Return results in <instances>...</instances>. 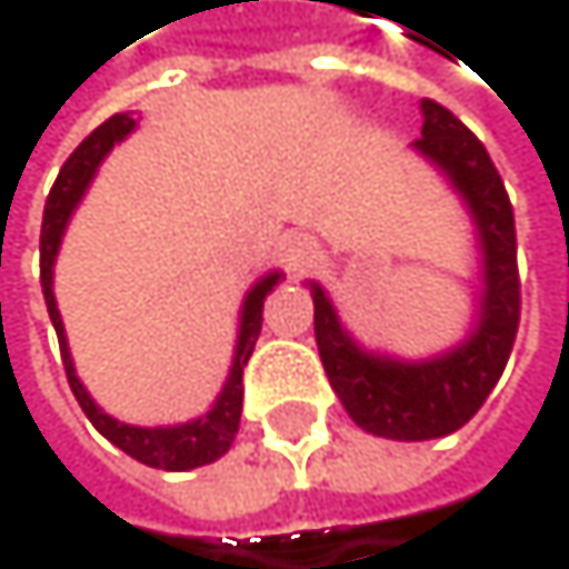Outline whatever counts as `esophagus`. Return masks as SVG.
I'll return each instance as SVG.
<instances>
[{"label":"esophagus","instance_id":"34e87169","mask_svg":"<svg viewBox=\"0 0 569 569\" xmlns=\"http://www.w3.org/2000/svg\"><path fill=\"white\" fill-rule=\"evenodd\" d=\"M278 251H281V261L291 274H305L315 261H318V241L305 231H288L281 241H278Z\"/></svg>","mask_w":569,"mask_h":569}]
</instances>
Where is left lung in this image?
<instances>
[{
    "mask_svg": "<svg viewBox=\"0 0 569 569\" xmlns=\"http://www.w3.org/2000/svg\"><path fill=\"white\" fill-rule=\"evenodd\" d=\"M422 137L412 150L432 163L462 200L476 231L479 291L466 338L429 359H399L355 338L328 291L308 281L315 341L325 376L351 422L399 442L439 439L466 426L500 382L520 325L517 228L507 187L486 147L439 103L422 100Z\"/></svg>",
    "mask_w": 569,
    "mask_h": 569,
    "instance_id": "obj_1",
    "label": "left lung"
}]
</instances>
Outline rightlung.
<instances>
[{"label": "right lung", "instance_id": "1", "mask_svg": "<svg viewBox=\"0 0 569 569\" xmlns=\"http://www.w3.org/2000/svg\"><path fill=\"white\" fill-rule=\"evenodd\" d=\"M133 127H137V120L130 113L110 117L62 163V170H59V177H56V183H52V190L46 197V210H42L39 281H42V298H46V308H49V321H52L56 338H59L62 369H66L69 389H73L80 409L97 426V432L107 436L117 449H123L127 456H133L143 466L167 469V472H187V469H197V466L221 459L231 449L234 436H238L241 402H244L241 376H244V366H248L251 351H254V341L261 335L264 298L281 284L284 271H268L248 288V295L241 301V315H238V341H234V359H231L228 382L218 392L214 406H210L203 416H197L190 422H177V426H130V422H120V419L107 416L93 402V396L87 392V386L77 376L73 355H69V341H66V328H62V318H59V308H56V295H52V268H56V254H59L66 224H69V218H73V210L80 207V200L87 197L100 163L107 160L113 143H120V140H127L133 133Z\"/></svg>", "mask_w": 569, "mask_h": 569}]
</instances>
